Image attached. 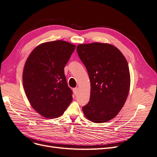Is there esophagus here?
Returning <instances> with one entry per match:
<instances>
[{
    "label": "esophagus",
    "mask_w": 157,
    "mask_h": 157,
    "mask_svg": "<svg viewBox=\"0 0 157 157\" xmlns=\"http://www.w3.org/2000/svg\"><path fill=\"white\" fill-rule=\"evenodd\" d=\"M73 93L75 95H77L78 93V87H75V88L73 89Z\"/></svg>",
    "instance_id": "obj_1"
}]
</instances>
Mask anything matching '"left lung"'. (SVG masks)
<instances>
[{"label":"left lung","instance_id":"1","mask_svg":"<svg viewBox=\"0 0 157 157\" xmlns=\"http://www.w3.org/2000/svg\"><path fill=\"white\" fill-rule=\"evenodd\" d=\"M88 73L91 92L84 116L95 123L115 118L126 101L130 88L128 62L122 52L108 43L80 44L77 47Z\"/></svg>","mask_w":157,"mask_h":157}]
</instances>
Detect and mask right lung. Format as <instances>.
Segmentation results:
<instances>
[{"mask_svg": "<svg viewBox=\"0 0 157 157\" xmlns=\"http://www.w3.org/2000/svg\"><path fill=\"white\" fill-rule=\"evenodd\" d=\"M75 47L64 40L44 42L31 52L25 62V93L32 108L43 117L61 116L72 101L64 68Z\"/></svg>", "mask_w": 157, "mask_h": 157, "instance_id": "1", "label": "right lung"}]
</instances>
